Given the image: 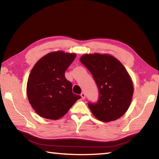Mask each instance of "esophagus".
<instances>
[{
	"label": "esophagus",
	"mask_w": 159,
	"mask_h": 159,
	"mask_svg": "<svg viewBox=\"0 0 159 159\" xmlns=\"http://www.w3.org/2000/svg\"><path fill=\"white\" fill-rule=\"evenodd\" d=\"M80 96H81V98H82L83 99H85V95L84 93H82L81 94H80Z\"/></svg>",
	"instance_id": "34e87169"
}]
</instances>
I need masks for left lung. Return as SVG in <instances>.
Returning a JSON list of instances; mask_svg holds the SVG:
<instances>
[{
    "label": "left lung",
    "mask_w": 159,
    "mask_h": 159,
    "mask_svg": "<svg viewBox=\"0 0 159 159\" xmlns=\"http://www.w3.org/2000/svg\"><path fill=\"white\" fill-rule=\"evenodd\" d=\"M80 61L92 74L99 90L98 102L88 104L94 116L103 122L121 117L130 105L134 90L124 66L108 54H85Z\"/></svg>",
    "instance_id": "obj_1"
}]
</instances>
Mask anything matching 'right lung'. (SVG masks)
<instances>
[{
	"label": "right lung",
	"instance_id": "1",
	"mask_svg": "<svg viewBox=\"0 0 159 159\" xmlns=\"http://www.w3.org/2000/svg\"><path fill=\"white\" fill-rule=\"evenodd\" d=\"M76 57L75 53L55 51L41 57L29 74L26 94L40 116L57 120L65 115L80 95L72 93L65 71Z\"/></svg>",
	"mask_w": 159,
	"mask_h": 159
}]
</instances>
